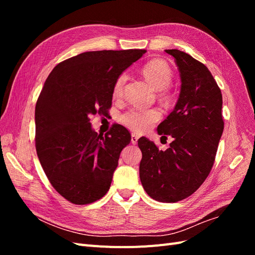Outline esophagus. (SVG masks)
<instances>
[{
	"label": "esophagus",
	"mask_w": 255,
	"mask_h": 255,
	"mask_svg": "<svg viewBox=\"0 0 255 255\" xmlns=\"http://www.w3.org/2000/svg\"><path fill=\"white\" fill-rule=\"evenodd\" d=\"M138 141V135L137 134H132V136H130V142H132L133 144H136Z\"/></svg>",
	"instance_id": "obj_1"
}]
</instances>
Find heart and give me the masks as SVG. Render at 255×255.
Masks as SVG:
<instances>
[{
    "label": "heart",
    "instance_id": "b5f03b06",
    "mask_svg": "<svg viewBox=\"0 0 255 255\" xmlns=\"http://www.w3.org/2000/svg\"><path fill=\"white\" fill-rule=\"evenodd\" d=\"M141 72L151 86L157 90H161L163 96L168 97L166 87L172 80V70L166 61L161 59H152L143 65ZM127 80L128 75L126 72L120 73L116 79L113 87V95L115 97L122 96ZM160 115L158 109L132 107L120 116V121L135 132H145L159 120Z\"/></svg>",
    "mask_w": 255,
    "mask_h": 255
}]
</instances>
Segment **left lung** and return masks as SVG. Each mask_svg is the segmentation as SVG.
I'll return each instance as SVG.
<instances>
[{
  "mask_svg": "<svg viewBox=\"0 0 255 255\" xmlns=\"http://www.w3.org/2000/svg\"><path fill=\"white\" fill-rule=\"evenodd\" d=\"M174 57L181 76V92L174 110L157 132L173 141L166 151L141 137L142 186L158 202H177L201 186L214 165L223 132L222 95L207 67L180 50H166Z\"/></svg>",
  "mask_w": 255,
  "mask_h": 255,
  "instance_id": "1",
  "label": "left lung"
}]
</instances>
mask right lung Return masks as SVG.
Instances as JSON below:
<instances>
[{
  "instance_id": "1",
  "label": "right lung",
  "mask_w": 255,
  "mask_h": 255,
  "mask_svg": "<svg viewBox=\"0 0 255 255\" xmlns=\"http://www.w3.org/2000/svg\"><path fill=\"white\" fill-rule=\"evenodd\" d=\"M145 50L85 52L53 69L35 109L36 151L52 186L69 202L89 204L109 191L128 130L116 125L98 135L90 116L112 106L118 75Z\"/></svg>"
}]
</instances>
